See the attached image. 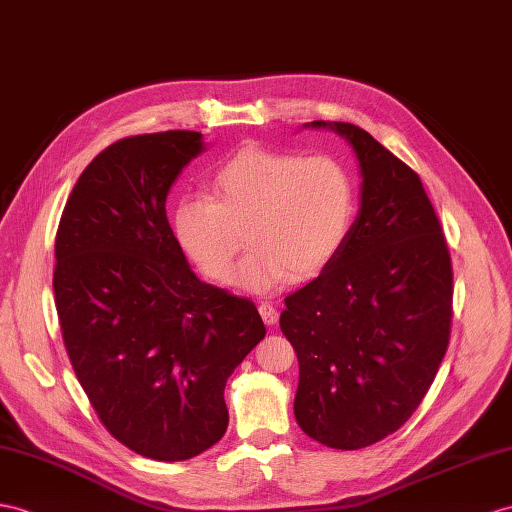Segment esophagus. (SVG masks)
<instances>
[{
  "label": "esophagus",
  "instance_id": "34e87169",
  "mask_svg": "<svg viewBox=\"0 0 512 512\" xmlns=\"http://www.w3.org/2000/svg\"><path fill=\"white\" fill-rule=\"evenodd\" d=\"M258 313H260V317H263V321L267 323V326H273V323H276L278 317H280L278 308L273 306V304H269V302H260L258 304Z\"/></svg>",
  "mask_w": 512,
  "mask_h": 512
}]
</instances>
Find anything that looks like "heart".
I'll list each match as a JSON object with an SVG mask.
<instances>
[{"instance_id":"1","label":"heart","mask_w":512,"mask_h":512,"mask_svg":"<svg viewBox=\"0 0 512 512\" xmlns=\"http://www.w3.org/2000/svg\"><path fill=\"white\" fill-rule=\"evenodd\" d=\"M356 206L354 176L339 158L252 145L217 167L210 199H180L171 228L182 252L215 280L228 276L247 239L254 249L230 282L269 293L293 276L326 271L350 239Z\"/></svg>"}]
</instances>
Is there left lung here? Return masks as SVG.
<instances>
[{
  "label": "left lung",
  "mask_w": 512,
  "mask_h": 512,
  "mask_svg": "<svg viewBox=\"0 0 512 512\" xmlns=\"http://www.w3.org/2000/svg\"><path fill=\"white\" fill-rule=\"evenodd\" d=\"M352 145L360 208L341 254L284 299L299 363L295 419L310 439L360 450L415 413L450 343L452 260L417 173L369 132L313 121Z\"/></svg>",
  "instance_id": "obj_1"
}]
</instances>
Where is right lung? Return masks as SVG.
<instances>
[{"mask_svg":"<svg viewBox=\"0 0 512 512\" xmlns=\"http://www.w3.org/2000/svg\"><path fill=\"white\" fill-rule=\"evenodd\" d=\"M204 149L189 130L112 143L82 171L56 234L73 371L106 430L165 463L226 434L223 389L265 339L254 302L199 280L169 226L171 186Z\"/></svg>","mask_w":512,"mask_h":512,"instance_id":"right-lung-1","label":"right lung"}]
</instances>
